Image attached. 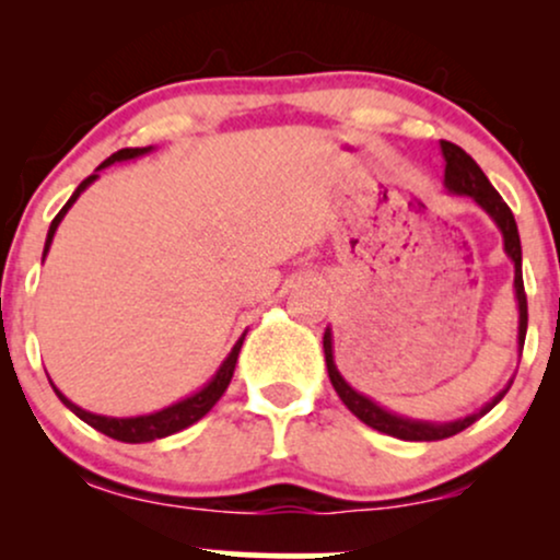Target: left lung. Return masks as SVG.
I'll use <instances>...</instances> for the list:
<instances>
[{"instance_id": "1", "label": "left lung", "mask_w": 560, "mask_h": 560, "mask_svg": "<svg viewBox=\"0 0 560 560\" xmlns=\"http://www.w3.org/2000/svg\"><path fill=\"white\" fill-rule=\"evenodd\" d=\"M442 147V158H445V186L447 191L453 195H468L474 202L485 210L487 215L492 218L494 226L500 229L503 234V244H505V255L513 260V268H516V276H513V289H516V302H518V352L524 350V339H526V292H524V276H522V240H518V229H516V218H513L511 208L503 202V197L494 191V186L490 184V178L485 176V171L479 168L477 160L471 155H466L458 144L453 141H440ZM324 355H326V371H329V378L337 389L339 400H342L352 413L358 416L363 423H369L371 429L376 432L397 436V440H408V442H434V440H445V436H453L464 429L471 427L474 421L481 419L485 413L503 400V395L511 389V384L503 392L492 397V402H487L485 408L477 410V413L466 416V419L458 421H447V423H434V421H416V419H405V416L392 413V410L376 405L371 397L361 395L358 389H352L350 384L345 382L342 374L337 371V363H334V350H331V329H326L324 334Z\"/></svg>"}]
</instances>
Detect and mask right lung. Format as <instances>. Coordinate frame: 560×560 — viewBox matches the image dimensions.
<instances>
[{
  "label": "right lung",
  "mask_w": 560,
  "mask_h": 560,
  "mask_svg": "<svg viewBox=\"0 0 560 560\" xmlns=\"http://www.w3.org/2000/svg\"><path fill=\"white\" fill-rule=\"evenodd\" d=\"M147 152H152V147H126V150H118V152H113V155L107 158L105 163H102L100 168H96V171L92 173V176H89V178H83V182L79 184V189L73 191V197L68 199V202H66V208H62L60 213L55 215L52 226H49L47 244H44V258H47V253H49V244H52V236H55V231H57V226H60V221H62V218H66V213H68V210H70V205H73L75 199L81 197V191L86 189V186L92 184L94 178H100V176H96V173H100L102 168H107V165H113V163H120V160H133V158H141V155H147ZM242 342H244V334H242V337H240V342H236L234 347H231L229 358H226V361L221 363V369L215 371V376L210 378V382L205 384L202 389L195 392V395L184 397V400H178V402L168 405V408H163V410H155V413H147V416H131V419H113V416H96V413H89V410L79 408V405H75V402H70L68 397L62 395V392L55 387V384H52V389L57 392V397H60V400L66 402L68 408L73 410L75 416H79L81 421H86L89 427H94V429H96V432H102V434L113 436V440H118V442H131V445H139V442L163 440V436H168V434H176V432H182V429L191 427V423H197L199 419H202L205 413H208L210 408H213V405H215L218 400H221V395H223V392H226V387H229L231 376H234V369H236V358H240Z\"/></svg>",
  "instance_id": "add662e5"
}]
</instances>
